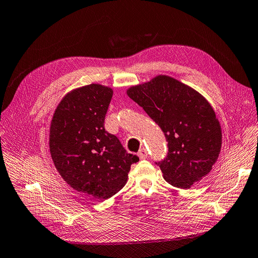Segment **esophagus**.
<instances>
[{
    "label": "esophagus",
    "mask_w": 258,
    "mask_h": 258,
    "mask_svg": "<svg viewBox=\"0 0 258 258\" xmlns=\"http://www.w3.org/2000/svg\"><path fill=\"white\" fill-rule=\"evenodd\" d=\"M138 157H139L140 159H146V158L148 157L147 150H146L144 147H142V148L139 150V152H138Z\"/></svg>",
    "instance_id": "esophagus-1"
}]
</instances>
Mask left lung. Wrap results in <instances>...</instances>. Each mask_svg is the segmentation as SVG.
I'll use <instances>...</instances> for the list:
<instances>
[{
  "label": "left lung",
  "instance_id": "obj_1",
  "mask_svg": "<svg viewBox=\"0 0 258 258\" xmlns=\"http://www.w3.org/2000/svg\"><path fill=\"white\" fill-rule=\"evenodd\" d=\"M126 93L165 134L168 154L157 164L167 182L188 188L211 172L221 151L222 130L207 99L164 75L132 86Z\"/></svg>",
  "mask_w": 258,
  "mask_h": 258
}]
</instances>
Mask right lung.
I'll return each instance as SVG.
<instances>
[{
    "label": "right lung",
    "instance_id": "right-lung-1",
    "mask_svg": "<svg viewBox=\"0 0 258 258\" xmlns=\"http://www.w3.org/2000/svg\"><path fill=\"white\" fill-rule=\"evenodd\" d=\"M112 96V88L99 84L77 88L62 98L49 127V152L61 177L97 199L121 190L131 165L139 161L105 130Z\"/></svg>",
    "mask_w": 258,
    "mask_h": 258
}]
</instances>
